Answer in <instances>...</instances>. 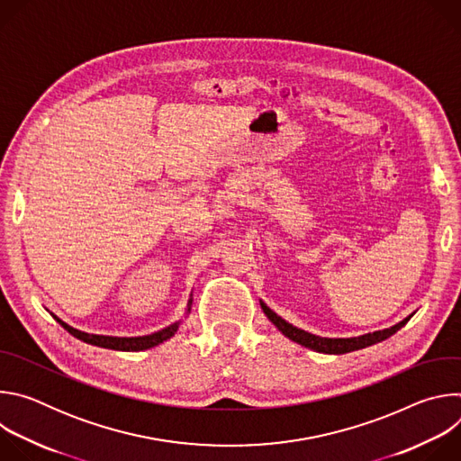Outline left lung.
<instances>
[{
    "mask_svg": "<svg viewBox=\"0 0 461 461\" xmlns=\"http://www.w3.org/2000/svg\"><path fill=\"white\" fill-rule=\"evenodd\" d=\"M260 308L262 312H265L268 315V319L279 328V330L292 341L306 347V348H312L315 352H322V354H347V352H354V350H359V348H366L370 345H375L379 341H384L386 338L396 334L402 326H405L409 322V319L412 315H409L407 319H403L402 322L393 324L390 328H384V330H377V332H372V334H365V336H359V338H348V339H330V338H319V336H313V334H308L304 330H301V328L286 322L283 317H279L274 310H270L265 303L260 301Z\"/></svg>",
    "mask_w": 461,
    "mask_h": 461,
    "instance_id": "left-lung-1",
    "label": "left lung"
}]
</instances>
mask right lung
Segmentation results:
<instances>
[{"instance_id":"1","label":"right lung","mask_w":461,"mask_h":461,"mask_svg":"<svg viewBox=\"0 0 461 461\" xmlns=\"http://www.w3.org/2000/svg\"><path fill=\"white\" fill-rule=\"evenodd\" d=\"M191 308V299L187 304V312ZM65 330H68L71 336H75L77 339L100 347V348H111V350H123V352H139V350H148L151 347H157L164 341H167L171 336H175V332L178 330V322L164 328V330H158L151 336H142V338H111V336H96V334H87V332H80L77 328L69 326L68 322H63L61 319H58L56 315H52Z\"/></svg>"}]
</instances>
